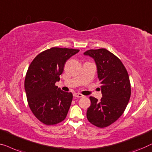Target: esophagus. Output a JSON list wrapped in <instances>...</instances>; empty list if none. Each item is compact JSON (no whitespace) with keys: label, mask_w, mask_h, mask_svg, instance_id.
Returning <instances> with one entry per match:
<instances>
[{"label":"esophagus","mask_w":152,"mask_h":152,"mask_svg":"<svg viewBox=\"0 0 152 152\" xmlns=\"http://www.w3.org/2000/svg\"><path fill=\"white\" fill-rule=\"evenodd\" d=\"M74 96L75 98H82L84 96H83V94H81L80 93H74Z\"/></svg>","instance_id":"1"}]
</instances>
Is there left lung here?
Instances as JSON below:
<instances>
[{"mask_svg":"<svg viewBox=\"0 0 152 152\" xmlns=\"http://www.w3.org/2000/svg\"><path fill=\"white\" fill-rule=\"evenodd\" d=\"M84 54L94 59L102 94L100 101L89 97L91 105L87 109V118L98 127H108L121 116L129 102L131 96L129 75L121 60L106 49L89 50Z\"/></svg>","mask_w":152,"mask_h":152,"instance_id":"8db88e82","label":"left lung"}]
</instances>
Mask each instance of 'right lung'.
Returning a JSON list of instances; mask_svg holds the SVG:
<instances>
[{"label":"right lung","mask_w":152,"mask_h":152,"mask_svg":"<svg viewBox=\"0 0 152 152\" xmlns=\"http://www.w3.org/2000/svg\"><path fill=\"white\" fill-rule=\"evenodd\" d=\"M79 50L52 48L40 53L29 65L25 79L29 107L45 125H54L65 119L73 95L56 85L66 61Z\"/></svg>","instance_id":"right-lung-1"}]
</instances>
